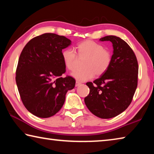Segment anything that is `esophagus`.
Masks as SVG:
<instances>
[{
  "label": "esophagus",
  "mask_w": 154,
  "mask_h": 154,
  "mask_svg": "<svg viewBox=\"0 0 154 154\" xmlns=\"http://www.w3.org/2000/svg\"><path fill=\"white\" fill-rule=\"evenodd\" d=\"M81 84H82V83H81L80 82H76V83H75V86L76 87H77V86H79V85H80Z\"/></svg>",
  "instance_id": "1"
}]
</instances>
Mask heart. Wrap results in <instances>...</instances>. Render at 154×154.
<instances>
[{
	"label": "heart",
	"instance_id": "obj_1",
	"mask_svg": "<svg viewBox=\"0 0 154 154\" xmlns=\"http://www.w3.org/2000/svg\"><path fill=\"white\" fill-rule=\"evenodd\" d=\"M77 53L79 56H85L82 69H77L71 75L79 82H85L94 77L101 75L106 71L111 62V54L104 47L94 41L87 40L77 44ZM65 66L72 71L76 65L77 55L71 48H66L62 53Z\"/></svg>",
	"mask_w": 154,
	"mask_h": 154
}]
</instances>
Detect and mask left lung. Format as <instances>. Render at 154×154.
Masks as SVG:
<instances>
[{
  "mask_svg": "<svg viewBox=\"0 0 154 154\" xmlns=\"http://www.w3.org/2000/svg\"><path fill=\"white\" fill-rule=\"evenodd\" d=\"M100 41L113 44L111 62L98 79L86 85L90 93L84 98L90 112L102 119L114 118L128 107L137 87L139 66L131 48L116 36H106Z\"/></svg>",
  "mask_w": 154,
  "mask_h": 154,
  "instance_id": "1",
  "label": "left lung"
}]
</instances>
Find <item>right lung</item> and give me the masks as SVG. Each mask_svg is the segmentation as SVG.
<instances>
[{"instance_id":"right-lung-1","label":"right lung","mask_w":154,"mask_h":154,"mask_svg":"<svg viewBox=\"0 0 154 154\" xmlns=\"http://www.w3.org/2000/svg\"><path fill=\"white\" fill-rule=\"evenodd\" d=\"M71 44L64 36L45 33L32 38L23 49L15 81L23 104L34 116H54L63 106L68 90L74 88V78L61 77L66 72L62 51Z\"/></svg>"}]
</instances>
